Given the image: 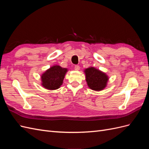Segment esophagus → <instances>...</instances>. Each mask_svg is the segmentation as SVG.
Returning <instances> with one entry per match:
<instances>
[{
	"instance_id": "esophagus-1",
	"label": "esophagus",
	"mask_w": 149,
	"mask_h": 149,
	"mask_svg": "<svg viewBox=\"0 0 149 149\" xmlns=\"http://www.w3.org/2000/svg\"><path fill=\"white\" fill-rule=\"evenodd\" d=\"M74 70L76 71H78L80 70V66L79 65H75L74 66Z\"/></svg>"
}]
</instances>
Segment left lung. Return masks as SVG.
Masks as SVG:
<instances>
[{"instance_id":"8db88e82","label":"left lung","mask_w":149,"mask_h":149,"mask_svg":"<svg viewBox=\"0 0 149 149\" xmlns=\"http://www.w3.org/2000/svg\"><path fill=\"white\" fill-rule=\"evenodd\" d=\"M84 73L86 81L90 89L101 91L106 87L109 78L105 73L94 67H89L84 70Z\"/></svg>"}]
</instances>
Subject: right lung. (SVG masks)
Listing matches in <instances>:
<instances>
[{"mask_svg": "<svg viewBox=\"0 0 149 149\" xmlns=\"http://www.w3.org/2000/svg\"><path fill=\"white\" fill-rule=\"evenodd\" d=\"M67 71V68H64L59 65H54L50 67L42 74V86L49 90L60 88L63 82Z\"/></svg>", "mask_w": 149, "mask_h": 149, "instance_id": "add662e5", "label": "right lung"}]
</instances>
